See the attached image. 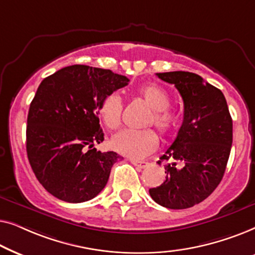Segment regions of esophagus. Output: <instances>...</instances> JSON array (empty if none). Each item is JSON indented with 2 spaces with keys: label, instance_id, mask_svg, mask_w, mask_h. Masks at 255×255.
I'll list each match as a JSON object with an SVG mask.
<instances>
[{
  "label": "esophagus",
  "instance_id": "esophagus-1",
  "mask_svg": "<svg viewBox=\"0 0 255 255\" xmlns=\"http://www.w3.org/2000/svg\"><path fill=\"white\" fill-rule=\"evenodd\" d=\"M130 161H131L132 165H134L135 167H138V168H140V169L145 168V167L148 166L147 161H139V160H133V159H131Z\"/></svg>",
  "mask_w": 255,
  "mask_h": 255
}]
</instances>
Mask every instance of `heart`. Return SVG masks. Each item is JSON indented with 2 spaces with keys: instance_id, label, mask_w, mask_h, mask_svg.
<instances>
[{
  "instance_id": "heart-1",
  "label": "heart",
  "mask_w": 255,
  "mask_h": 255,
  "mask_svg": "<svg viewBox=\"0 0 255 255\" xmlns=\"http://www.w3.org/2000/svg\"><path fill=\"white\" fill-rule=\"evenodd\" d=\"M138 95L152 110L148 124H153L162 135L172 134L177 127L179 117L169 108L170 97L162 87L147 83L138 89ZM123 103L121 96L111 93L104 96L97 108L100 120L109 130H116L122 122ZM159 138L153 130H124L115 134L110 141L114 151L128 158L139 159L152 153L158 147Z\"/></svg>"
}]
</instances>
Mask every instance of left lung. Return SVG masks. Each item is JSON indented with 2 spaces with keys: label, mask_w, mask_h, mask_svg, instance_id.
<instances>
[{
  "label": "left lung",
  "mask_w": 255,
  "mask_h": 255,
  "mask_svg": "<svg viewBox=\"0 0 255 255\" xmlns=\"http://www.w3.org/2000/svg\"><path fill=\"white\" fill-rule=\"evenodd\" d=\"M156 76L176 87L184 113L175 140L160 158L175 162L165 166L166 181L151 188L149 195L165 208H191L223 179L232 146V118L224 94L200 75L177 71ZM177 161L183 162L181 169L176 167Z\"/></svg>",
  "instance_id": "1"
}]
</instances>
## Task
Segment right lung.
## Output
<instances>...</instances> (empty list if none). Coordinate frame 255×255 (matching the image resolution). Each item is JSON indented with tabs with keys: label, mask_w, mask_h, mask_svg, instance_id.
Instances as JSON below:
<instances>
[{
	"label": "right lung",
	"mask_w": 255,
	"mask_h": 255,
	"mask_svg": "<svg viewBox=\"0 0 255 255\" xmlns=\"http://www.w3.org/2000/svg\"><path fill=\"white\" fill-rule=\"evenodd\" d=\"M128 81L86 65L61 68L41 81L27 115L26 153L34 175L54 197L81 203L106 187L121 156L94 147L104 140L97 108Z\"/></svg>",
	"instance_id": "obj_1"
}]
</instances>
